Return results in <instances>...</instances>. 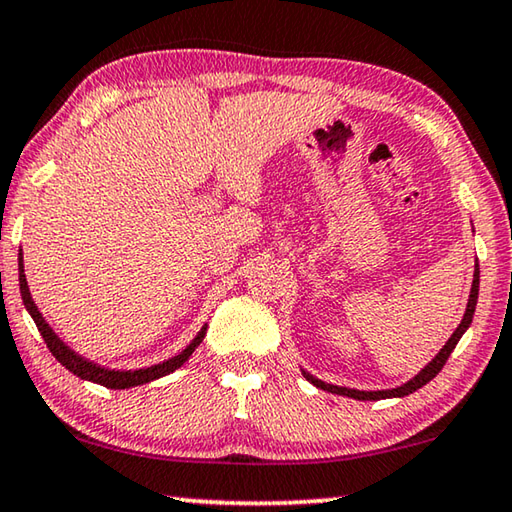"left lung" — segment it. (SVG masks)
I'll return each instance as SVG.
<instances>
[{"label": "left lung", "mask_w": 512, "mask_h": 512, "mask_svg": "<svg viewBox=\"0 0 512 512\" xmlns=\"http://www.w3.org/2000/svg\"><path fill=\"white\" fill-rule=\"evenodd\" d=\"M476 298H479V264L474 268V280H472V291H470V300H467V309H465V316L461 320V325L456 327V332L452 334V339L445 343V348L436 354V359H433L427 368L420 370L418 375H415L411 381H406V384L391 388V391H354V388H345V386H334V384H325V381H320L316 377H311L309 372L302 370V375H305L311 384L323 388L327 393H336V395H345V397H354V400H386V397H404L409 393H415L418 388H422L424 384H429V381L438 375L440 370L449 359V354L454 352L456 343L461 341V336L465 334V329L470 327L472 318H474V309H476Z\"/></svg>", "instance_id": "left-lung-1"}]
</instances>
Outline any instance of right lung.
Wrapping results in <instances>:
<instances>
[{"label": "right lung", "mask_w": 512, "mask_h": 512, "mask_svg": "<svg viewBox=\"0 0 512 512\" xmlns=\"http://www.w3.org/2000/svg\"><path fill=\"white\" fill-rule=\"evenodd\" d=\"M20 293H22V300H24V307H27V311L33 318V323H36L38 332L42 334V339H45L49 352L54 354V357L63 363V366L74 372L76 377L81 379H88V381H94V384H101L106 388H131V386H140V384H149V381L153 379H160L164 375H169V372H173L176 368L183 366V363L192 357V352L201 345L203 336L207 332V325L201 329V332L196 334V339L187 345V348L176 354V357L169 359V361H162L158 363V366H151V368H140V370H108V368H101L97 366V363L92 361H85L83 357H79L74 350H69L67 345L58 339V336L54 334V329H51L45 318H42V314L36 307V302L31 300V293H29V284H27V275H24V264H22V253H20Z\"/></svg>", "instance_id": "add662e5"}]
</instances>
